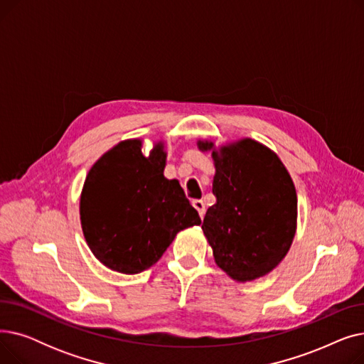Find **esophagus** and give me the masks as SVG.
<instances>
[{"instance_id":"obj_1","label":"esophagus","mask_w":364,"mask_h":364,"mask_svg":"<svg viewBox=\"0 0 364 364\" xmlns=\"http://www.w3.org/2000/svg\"><path fill=\"white\" fill-rule=\"evenodd\" d=\"M192 203H193V206L196 208V211L199 213L200 218H203V215H205V203H203V200H200V199H195Z\"/></svg>"}]
</instances>
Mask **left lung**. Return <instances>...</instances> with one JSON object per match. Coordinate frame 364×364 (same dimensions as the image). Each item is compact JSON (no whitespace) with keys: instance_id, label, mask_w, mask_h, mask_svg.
I'll return each instance as SVG.
<instances>
[{"instance_id":"obj_1","label":"left lung","mask_w":364,"mask_h":364,"mask_svg":"<svg viewBox=\"0 0 364 364\" xmlns=\"http://www.w3.org/2000/svg\"><path fill=\"white\" fill-rule=\"evenodd\" d=\"M213 149V143H199ZM217 202L202 230L215 262L235 280L270 273L289 251L296 228V192L284 165L270 149L246 139L213 151Z\"/></svg>"}]
</instances>
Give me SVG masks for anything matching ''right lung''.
Returning a JSON list of instances; mask_svg holds the SVG:
<instances>
[{"mask_svg": "<svg viewBox=\"0 0 364 364\" xmlns=\"http://www.w3.org/2000/svg\"><path fill=\"white\" fill-rule=\"evenodd\" d=\"M165 151L140 140L114 146L90 169L81 224L90 250L109 269L137 274L155 264L183 228L200 224L177 180L164 177Z\"/></svg>", "mask_w": 364, "mask_h": 364, "instance_id": "1", "label": "right lung"}]
</instances>
